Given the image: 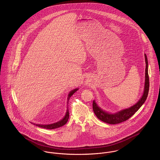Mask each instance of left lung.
<instances>
[{"label":"left lung","instance_id":"obj_1","mask_svg":"<svg viewBox=\"0 0 160 160\" xmlns=\"http://www.w3.org/2000/svg\"><path fill=\"white\" fill-rule=\"evenodd\" d=\"M145 59L146 63V68H145V87L144 91L142 98L138 100L136 104L132 106L131 107L121 110L116 113L110 114L108 113L103 110H102L95 103V100L93 101L92 107L93 111L96 116L100 120L104 122L110 124H119L122 122H124L130 118L133 114L137 112V110L141 107V106L145 102L149 91V77L148 74V61L147 55L145 54Z\"/></svg>","mask_w":160,"mask_h":160}]
</instances>
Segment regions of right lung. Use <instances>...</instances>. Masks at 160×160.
I'll return each mask as SVG.
<instances>
[{
    "label": "right lung",
    "instance_id": "add662e5",
    "mask_svg": "<svg viewBox=\"0 0 160 160\" xmlns=\"http://www.w3.org/2000/svg\"><path fill=\"white\" fill-rule=\"evenodd\" d=\"M78 90V89H75L72 91L69 92V93L68 97V99H67V103L68 104L69 100L70 98V97L72 95V94L74 93H75ZM69 110L68 108L67 109V113L66 114L65 116V117L60 121L56 122V123H53V124H46V125H43V124H36L34 123H32L33 124L38 126V127H40V128H44V129H56V128H60V127H62L63 126H64L65 124H66V123L68 122L69 119Z\"/></svg>",
    "mask_w": 160,
    "mask_h": 160
}]
</instances>
